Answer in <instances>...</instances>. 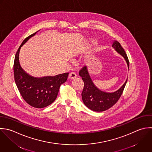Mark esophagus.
<instances>
[{"label": "esophagus", "mask_w": 152, "mask_h": 152, "mask_svg": "<svg viewBox=\"0 0 152 152\" xmlns=\"http://www.w3.org/2000/svg\"><path fill=\"white\" fill-rule=\"evenodd\" d=\"M76 74L75 73V72H71L69 73V79H75L76 77Z\"/></svg>", "instance_id": "34e87169"}]
</instances>
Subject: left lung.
<instances>
[{
    "instance_id": "left-lung-1",
    "label": "left lung",
    "mask_w": 152,
    "mask_h": 152,
    "mask_svg": "<svg viewBox=\"0 0 152 152\" xmlns=\"http://www.w3.org/2000/svg\"><path fill=\"white\" fill-rule=\"evenodd\" d=\"M113 47L125 58L129 69V60L126 51L121 44L115 41ZM84 82L83 89L82 93V98L85 105L90 110L96 112H102L108 110L115 105L120 98L127 80L123 86L113 93H107L99 90L93 83L88 73L86 66H83L79 72Z\"/></svg>"
}]
</instances>
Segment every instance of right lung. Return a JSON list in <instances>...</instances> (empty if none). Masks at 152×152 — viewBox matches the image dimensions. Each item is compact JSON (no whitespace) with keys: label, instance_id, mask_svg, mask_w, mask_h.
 Returning <instances> with one entry per match:
<instances>
[{"label":"right lung","instance_id":"right-lung-1","mask_svg":"<svg viewBox=\"0 0 152 152\" xmlns=\"http://www.w3.org/2000/svg\"><path fill=\"white\" fill-rule=\"evenodd\" d=\"M37 32L26 37L19 47L15 57L13 72L16 85L23 99L29 105L42 108L48 106L55 101L61 85L67 79L69 73L37 78L29 76L22 70L19 62L20 48Z\"/></svg>","mask_w":152,"mask_h":152}]
</instances>
